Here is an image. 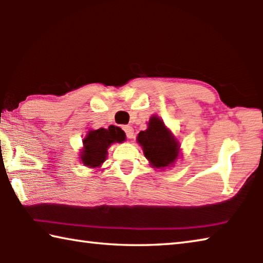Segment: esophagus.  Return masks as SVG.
I'll use <instances>...</instances> for the list:
<instances>
[{"instance_id": "obj_1", "label": "esophagus", "mask_w": 263, "mask_h": 263, "mask_svg": "<svg viewBox=\"0 0 263 263\" xmlns=\"http://www.w3.org/2000/svg\"><path fill=\"white\" fill-rule=\"evenodd\" d=\"M123 130L125 132V135L127 138H133V135H135V130H133V127L130 125H123Z\"/></svg>"}]
</instances>
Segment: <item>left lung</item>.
<instances>
[{"label":"left lung","instance_id":"obj_1","mask_svg":"<svg viewBox=\"0 0 263 263\" xmlns=\"http://www.w3.org/2000/svg\"><path fill=\"white\" fill-rule=\"evenodd\" d=\"M138 142L153 167L164 168L175 162L179 153L177 141L158 117L149 119L148 128L138 135Z\"/></svg>","mask_w":263,"mask_h":263}]
</instances>
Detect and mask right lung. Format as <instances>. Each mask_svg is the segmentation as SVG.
<instances>
[{"label":"right lung","instance_id":"obj_1","mask_svg":"<svg viewBox=\"0 0 263 263\" xmlns=\"http://www.w3.org/2000/svg\"><path fill=\"white\" fill-rule=\"evenodd\" d=\"M125 140V133L123 130L111 125L106 128L89 131L83 139V149L81 153L82 162L88 167L96 168L104 162L108 154V147L114 142Z\"/></svg>","mask_w":263,"mask_h":263}]
</instances>
